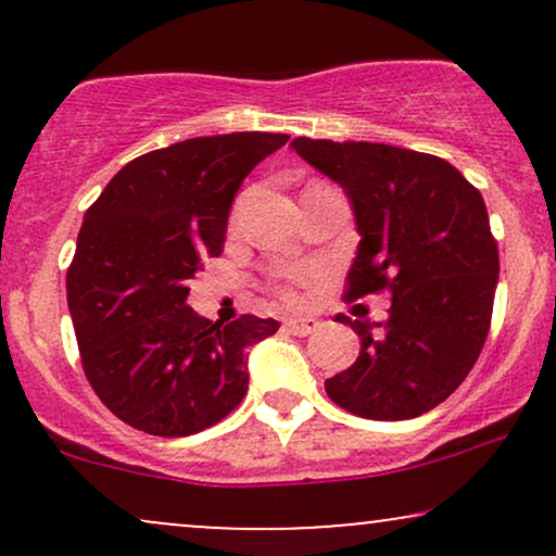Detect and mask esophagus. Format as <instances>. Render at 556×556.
<instances>
[{
	"label": "esophagus",
	"mask_w": 556,
	"mask_h": 556,
	"mask_svg": "<svg viewBox=\"0 0 556 556\" xmlns=\"http://www.w3.org/2000/svg\"><path fill=\"white\" fill-rule=\"evenodd\" d=\"M285 327L290 329L292 334H298V337H305V334H311V331H316L318 321H316V318H287V321H285Z\"/></svg>",
	"instance_id": "1"
}]
</instances>
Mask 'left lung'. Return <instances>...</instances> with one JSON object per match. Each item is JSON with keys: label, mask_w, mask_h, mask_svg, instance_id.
Segmentation results:
<instances>
[{"label": "left lung", "mask_w": 556, "mask_h": 556, "mask_svg": "<svg viewBox=\"0 0 556 556\" xmlns=\"http://www.w3.org/2000/svg\"><path fill=\"white\" fill-rule=\"evenodd\" d=\"M290 146L353 206L361 242L344 298L392 292L387 321L337 316L361 337V355L327 379V394L361 418L424 416L463 384L486 342L500 279L486 203L460 169L420 151L366 140Z\"/></svg>", "instance_id": "8db88e82"}]
</instances>
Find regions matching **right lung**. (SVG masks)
Returning <instances> with one entry per match:
<instances>
[{"label":"right lung","mask_w":556,"mask_h":556,"mask_svg":"<svg viewBox=\"0 0 556 556\" xmlns=\"http://www.w3.org/2000/svg\"><path fill=\"white\" fill-rule=\"evenodd\" d=\"M287 140L229 132L151 151L125 164L83 216L70 316L93 392L132 429L190 437L245 397V350L279 324L251 314L214 324L185 300L203 258L222 253L242 180Z\"/></svg>","instance_id":"right-lung-1"}]
</instances>
